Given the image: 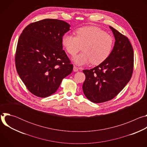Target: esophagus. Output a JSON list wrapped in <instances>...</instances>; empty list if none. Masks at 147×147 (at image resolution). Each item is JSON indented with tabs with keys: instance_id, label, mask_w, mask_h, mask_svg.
Wrapping results in <instances>:
<instances>
[{
	"instance_id": "34e87169",
	"label": "esophagus",
	"mask_w": 147,
	"mask_h": 147,
	"mask_svg": "<svg viewBox=\"0 0 147 147\" xmlns=\"http://www.w3.org/2000/svg\"><path fill=\"white\" fill-rule=\"evenodd\" d=\"M73 71H75V72L78 71V67H77L76 66H74V67H73Z\"/></svg>"
}]
</instances>
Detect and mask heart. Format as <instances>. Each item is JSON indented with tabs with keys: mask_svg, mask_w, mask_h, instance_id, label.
<instances>
[{
	"mask_svg": "<svg viewBox=\"0 0 147 147\" xmlns=\"http://www.w3.org/2000/svg\"><path fill=\"white\" fill-rule=\"evenodd\" d=\"M61 42L66 52L72 56L78 53L82 47L83 52L73 58L77 65L83 66L90 63L98 65L109 56L113 46V38L100 28L86 26L76 30V36L63 35Z\"/></svg>",
	"mask_w": 147,
	"mask_h": 147,
	"instance_id": "heart-1",
	"label": "heart"
}]
</instances>
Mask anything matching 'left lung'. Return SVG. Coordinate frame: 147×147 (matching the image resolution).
<instances>
[{
  "mask_svg": "<svg viewBox=\"0 0 147 147\" xmlns=\"http://www.w3.org/2000/svg\"><path fill=\"white\" fill-rule=\"evenodd\" d=\"M115 38L113 49L108 59L96 67L83 70L86 80L82 90L94 103L114 98L130 80L134 67V52L128 38L110 26Z\"/></svg>",
  "mask_w": 147,
  "mask_h": 147,
  "instance_id": "left-lung-1",
  "label": "left lung"
}]
</instances>
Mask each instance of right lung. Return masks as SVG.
I'll use <instances>...</instances> for the list:
<instances>
[{"label": "right lung", "instance_id": "right-lung-1", "mask_svg": "<svg viewBox=\"0 0 147 147\" xmlns=\"http://www.w3.org/2000/svg\"><path fill=\"white\" fill-rule=\"evenodd\" d=\"M70 26L62 20L44 19L28 25L18 38L16 70L28 91L36 96L54 94L73 71L61 42Z\"/></svg>", "mask_w": 147, "mask_h": 147}]
</instances>
